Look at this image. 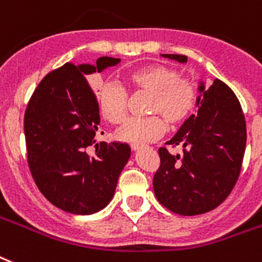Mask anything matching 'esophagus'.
<instances>
[{"label":"esophagus","instance_id":"34e87169","mask_svg":"<svg viewBox=\"0 0 262 262\" xmlns=\"http://www.w3.org/2000/svg\"><path fill=\"white\" fill-rule=\"evenodd\" d=\"M131 148H133L134 151H137V150H139V148H142V144L133 143V144H131Z\"/></svg>","mask_w":262,"mask_h":262}]
</instances>
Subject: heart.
<instances>
[{
  "label": "heart",
  "instance_id": "b5f03b06",
  "mask_svg": "<svg viewBox=\"0 0 262 262\" xmlns=\"http://www.w3.org/2000/svg\"><path fill=\"white\" fill-rule=\"evenodd\" d=\"M127 83L135 92L148 93V114H161L171 127L185 123L198 105L194 83L183 78L181 73L171 66L161 63L142 66L127 75ZM96 96L102 118L112 124L124 121L128 93L120 83L105 81L98 86ZM160 117L154 115L144 119H131L118 129L116 137L123 142L138 144L157 141L165 133V121Z\"/></svg>",
  "mask_w": 262,
  "mask_h": 262
}]
</instances>
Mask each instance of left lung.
Segmentation results:
<instances>
[{
    "instance_id": "8db88e82",
    "label": "left lung",
    "mask_w": 262,
    "mask_h": 262,
    "mask_svg": "<svg viewBox=\"0 0 262 262\" xmlns=\"http://www.w3.org/2000/svg\"><path fill=\"white\" fill-rule=\"evenodd\" d=\"M162 56L180 63L188 60L179 54ZM199 92L198 112L166 142L181 146L184 156L161 147L152 180L158 202L184 216L204 214L225 202L239 177L246 147V123L234 92L221 79L207 91L202 82Z\"/></svg>"
}]
</instances>
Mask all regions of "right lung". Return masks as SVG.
Here are the masks:
<instances>
[{
  "instance_id": "obj_1",
  "label": "right lung",
  "mask_w": 262,
  "mask_h": 262,
  "mask_svg": "<svg viewBox=\"0 0 262 262\" xmlns=\"http://www.w3.org/2000/svg\"><path fill=\"white\" fill-rule=\"evenodd\" d=\"M101 56L93 64L64 63L48 73L33 92L24 115L28 166L48 202L75 215L95 214L112 200L131 148L120 142L96 143L97 98L86 75L115 66Z\"/></svg>"
}]
</instances>
